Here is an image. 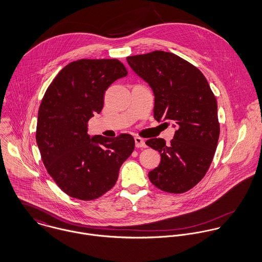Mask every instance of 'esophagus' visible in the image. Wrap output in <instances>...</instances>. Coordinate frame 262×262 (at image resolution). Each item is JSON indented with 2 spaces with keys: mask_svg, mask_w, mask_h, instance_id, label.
Instances as JSON below:
<instances>
[{
  "mask_svg": "<svg viewBox=\"0 0 262 262\" xmlns=\"http://www.w3.org/2000/svg\"><path fill=\"white\" fill-rule=\"evenodd\" d=\"M135 143H136L137 148H146V143H145L144 139H142L140 137L135 138Z\"/></svg>",
  "mask_w": 262,
  "mask_h": 262,
  "instance_id": "1",
  "label": "esophagus"
}]
</instances>
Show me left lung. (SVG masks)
Here are the masks:
<instances>
[{"label":"left lung","instance_id":"left-lung-1","mask_svg":"<svg viewBox=\"0 0 262 262\" xmlns=\"http://www.w3.org/2000/svg\"><path fill=\"white\" fill-rule=\"evenodd\" d=\"M126 60L153 89L155 119L172 121L177 127L170 145L160 138L146 142L161 155L149 179L163 191L186 192L205 177L215 153L216 99L204 74L174 53L155 51Z\"/></svg>","mask_w":262,"mask_h":262}]
</instances>
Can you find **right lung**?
<instances>
[{
	"instance_id": "1",
	"label": "right lung",
	"mask_w": 262,
	"mask_h": 262,
	"mask_svg": "<svg viewBox=\"0 0 262 262\" xmlns=\"http://www.w3.org/2000/svg\"><path fill=\"white\" fill-rule=\"evenodd\" d=\"M116 58L72 61L60 70L39 106L36 143L57 186L81 201L100 198L116 183L119 168L135 149L128 134L90 137L87 122L104 104L107 88L125 77Z\"/></svg>"
}]
</instances>
